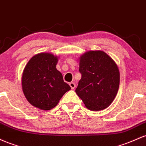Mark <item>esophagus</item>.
<instances>
[{
  "mask_svg": "<svg viewBox=\"0 0 146 146\" xmlns=\"http://www.w3.org/2000/svg\"><path fill=\"white\" fill-rule=\"evenodd\" d=\"M69 85H70V86L71 87V88L72 90H74L75 88H76V84H75L74 83H73V82H70V83H69Z\"/></svg>",
  "mask_w": 146,
  "mask_h": 146,
  "instance_id": "esophagus-1",
  "label": "esophagus"
}]
</instances>
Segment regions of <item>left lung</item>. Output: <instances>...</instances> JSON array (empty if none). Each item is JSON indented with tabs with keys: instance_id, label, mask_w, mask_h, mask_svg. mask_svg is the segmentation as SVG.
Returning a JSON list of instances; mask_svg holds the SVG:
<instances>
[{
	"instance_id": "1",
	"label": "left lung",
	"mask_w": 146,
	"mask_h": 146,
	"mask_svg": "<svg viewBox=\"0 0 146 146\" xmlns=\"http://www.w3.org/2000/svg\"><path fill=\"white\" fill-rule=\"evenodd\" d=\"M78 81L76 93L88 109L102 110L112 104L120 81L119 68L106 52L90 51L80 58Z\"/></svg>"
}]
</instances>
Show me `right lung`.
Instances as JSON below:
<instances>
[{"label": "right lung", "mask_w": 146, "mask_h": 146, "mask_svg": "<svg viewBox=\"0 0 146 146\" xmlns=\"http://www.w3.org/2000/svg\"><path fill=\"white\" fill-rule=\"evenodd\" d=\"M58 58L50 53L34 56L24 69L22 88L26 99L34 107L49 110L55 107L71 89L56 68Z\"/></svg>", "instance_id": "obj_1"}]
</instances>
